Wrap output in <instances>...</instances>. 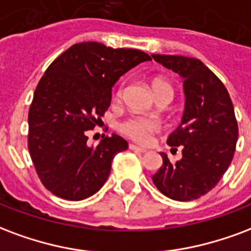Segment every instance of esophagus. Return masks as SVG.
Masks as SVG:
<instances>
[{"label": "esophagus", "instance_id": "obj_1", "mask_svg": "<svg viewBox=\"0 0 251 251\" xmlns=\"http://www.w3.org/2000/svg\"><path fill=\"white\" fill-rule=\"evenodd\" d=\"M129 149L133 150V151H137V153H146V149L140 148V146H137V145H133V144L129 145Z\"/></svg>", "mask_w": 251, "mask_h": 251}]
</instances>
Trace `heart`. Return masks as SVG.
Returning a JSON list of instances; mask_svg holds the SVG:
<instances>
[{
	"label": "heart",
	"instance_id": "1",
	"mask_svg": "<svg viewBox=\"0 0 251 251\" xmlns=\"http://www.w3.org/2000/svg\"><path fill=\"white\" fill-rule=\"evenodd\" d=\"M153 89L155 94L161 90H169V92L173 93L170 85L163 82V81H159V79L154 81ZM121 94H122V86H120L118 92H117L118 97H121ZM117 129L121 134L125 135L126 138L134 141L137 144L145 145L149 144L151 141V137L161 130V122L153 117L129 116L120 121Z\"/></svg>",
	"mask_w": 251,
	"mask_h": 251
}]
</instances>
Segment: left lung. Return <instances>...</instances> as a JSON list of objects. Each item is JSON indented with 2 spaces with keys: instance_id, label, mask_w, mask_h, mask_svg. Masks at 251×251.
I'll list each match as a JSON object with an SVG mask.
<instances>
[{
  "instance_id": "left-lung-1",
  "label": "left lung",
  "mask_w": 251,
  "mask_h": 251,
  "mask_svg": "<svg viewBox=\"0 0 251 251\" xmlns=\"http://www.w3.org/2000/svg\"><path fill=\"white\" fill-rule=\"evenodd\" d=\"M153 58L182 77L186 96L182 122L166 141L169 146H182V159L172 163L161 153L163 163L153 182L174 201H193L220 182L234 157V106L222 81L200 59L161 54Z\"/></svg>"
}]
</instances>
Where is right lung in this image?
Segmentation results:
<instances>
[{
  "label": "right lung",
  "instance_id": "add662e5",
  "mask_svg": "<svg viewBox=\"0 0 251 251\" xmlns=\"http://www.w3.org/2000/svg\"><path fill=\"white\" fill-rule=\"evenodd\" d=\"M150 59L137 49L81 42L49 65L29 109L27 149L50 193L81 201L103 186L111 161L127 149V142L113 134L97 146H88L86 133L102 122L110 106L111 88L121 75Z\"/></svg>",
  "mask_w": 251,
  "mask_h": 251
}]
</instances>
